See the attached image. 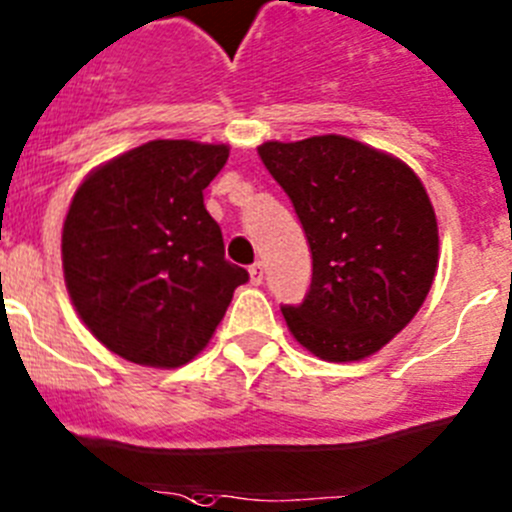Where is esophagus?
Instances as JSON below:
<instances>
[{"mask_svg": "<svg viewBox=\"0 0 512 512\" xmlns=\"http://www.w3.org/2000/svg\"><path fill=\"white\" fill-rule=\"evenodd\" d=\"M250 280L252 285H262V280H265V267H262V262H255L250 267Z\"/></svg>", "mask_w": 512, "mask_h": 512, "instance_id": "34e87169", "label": "esophagus"}]
</instances>
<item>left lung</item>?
I'll return each mask as SVG.
<instances>
[{
  "mask_svg": "<svg viewBox=\"0 0 512 512\" xmlns=\"http://www.w3.org/2000/svg\"><path fill=\"white\" fill-rule=\"evenodd\" d=\"M308 237L313 280L283 305L295 341L323 361H361L422 308L439 262L434 207L404 161L353 138L257 148Z\"/></svg>",
  "mask_w": 512,
  "mask_h": 512,
  "instance_id": "left-lung-1",
  "label": "left lung"
}]
</instances>
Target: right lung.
<instances>
[{"label": "right lung", "instance_id": "1", "mask_svg": "<svg viewBox=\"0 0 512 512\" xmlns=\"http://www.w3.org/2000/svg\"><path fill=\"white\" fill-rule=\"evenodd\" d=\"M224 143L148 141L85 176L62 224V272L80 321L108 351L176 369L204 351L245 267L224 260L204 189Z\"/></svg>", "mask_w": 512, "mask_h": 512}]
</instances>
